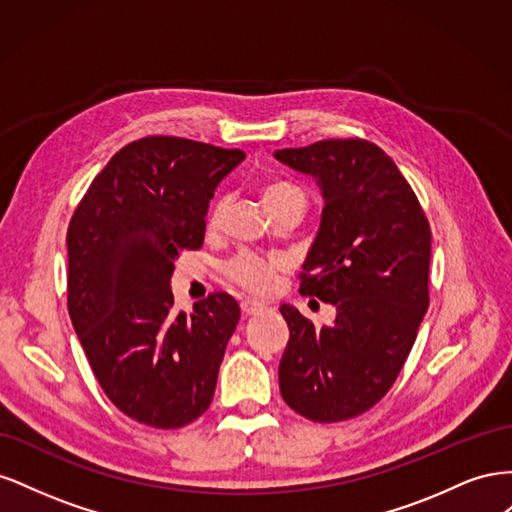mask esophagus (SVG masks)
<instances>
[{
	"mask_svg": "<svg viewBox=\"0 0 512 512\" xmlns=\"http://www.w3.org/2000/svg\"><path fill=\"white\" fill-rule=\"evenodd\" d=\"M262 309H265V305L258 303V301H252V299H245V301H241V312H243V316H254V314H260Z\"/></svg>",
	"mask_w": 512,
	"mask_h": 512,
	"instance_id": "1",
	"label": "esophagus"
}]
</instances>
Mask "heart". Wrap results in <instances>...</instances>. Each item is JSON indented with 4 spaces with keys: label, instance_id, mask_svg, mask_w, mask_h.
Instances as JSON below:
<instances>
[{
    "label": "heart",
    "instance_id": "heart-1",
    "mask_svg": "<svg viewBox=\"0 0 512 512\" xmlns=\"http://www.w3.org/2000/svg\"><path fill=\"white\" fill-rule=\"evenodd\" d=\"M262 198H265V205L273 209L275 205L284 203L288 198H303V190L290 181H273L265 190H262ZM224 209H226V200L220 198L209 213L211 226L220 224ZM280 265H282L280 258H262L252 252H239L237 256H232L226 262L224 273L228 275V280L245 288L247 292L267 294L275 284V271Z\"/></svg>",
    "mask_w": 512,
    "mask_h": 512
}]
</instances>
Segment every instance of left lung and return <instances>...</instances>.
Listing matches in <instances>:
<instances>
[{
	"mask_svg": "<svg viewBox=\"0 0 512 512\" xmlns=\"http://www.w3.org/2000/svg\"><path fill=\"white\" fill-rule=\"evenodd\" d=\"M275 158L320 185L322 222L299 292L337 309L331 327L316 329L292 305L280 307L290 329L280 391L309 421H348L389 393L414 346L429 307V222L395 162L363 138Z\"/></svg>",
	"mask_w": 512,
	"mask_h": 512,
	"instance_id": "1",
	"label": "left lung"
}]
</instances>
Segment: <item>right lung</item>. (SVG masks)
<instances>
[{
	"instance_id": "obj_1",
	"label": "right lung",
	"mask_w": 512,
	"mask_h": 512,
	"mask_svg": "<svg viewBox=\"0 0 512 512\" xmlns=\"http://www.w3.org/2000/svg\"><path fill=\"white\" fill-rule=\"evenodd\" d=\"M243 158L190 138H138L70 220V320L106 397L143 425L185 427L213 399L239 305L213 292L175 314L170 277L183 250H200L209 200Z\"/></svg>"
}]
</instances>
